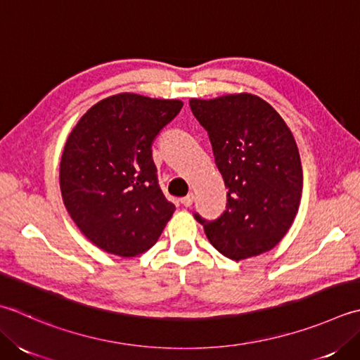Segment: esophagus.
I'll use <instances>...</instances> for the list:
<instances>
[{"label":"esophagus","instance_id":"34e87169","mask_svg":"<svg viewBox=\"0 0 360 360\" xmlns=\"http://www.w3.org/2000/svg\"><path fill=\"white\" fill-rule=\"evenodd\" d=\"M193 200H195V196H193L192 193H190V195L184 196V198H182V200H181V202H182V204H184V206H186V207H190V206H192V204H193Z\"/></svg>","mask_w":360,"mask_h":360}]
</instances>
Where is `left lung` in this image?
Masks as SVG:
<instances>
[{"label":"left lung","instance_id":"obj_1","mask_svg":"<svg viewBox=\"0 0 360 360\" xmlns=\"http://www.w3.org/2000/svg\"><path fill=\"white\" fill-rule=\"evenodd\" d=\"M188 104L207 131L228 188L220 218H195L214 248L229 259L270 251L290 229L301 201L302 167L290 128L257 95L192 98Z\"/></svg>","mask_w":360,"mask_h":360}]
</instances>
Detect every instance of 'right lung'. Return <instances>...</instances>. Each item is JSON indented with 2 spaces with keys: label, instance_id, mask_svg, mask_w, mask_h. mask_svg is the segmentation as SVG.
<instances>
[{
  "label": "right lung",
  "instance_id": "obj_1",
  "mask_svg": "<svg viewBox=\"0 0 360 360\" xmlns=\"http://www.w3.org/2000/svg\"><path fill=\"white\" fill-rule=\"evenodd\" d=\"M181 109L179 100L118 94L91 105L70 132L62 200L98 248L134 257L158 242L176 207L158 184L151 145Z\"/></svg>",
  "mask_w": 360,
  "mask_h": 360
}]
</instances>
